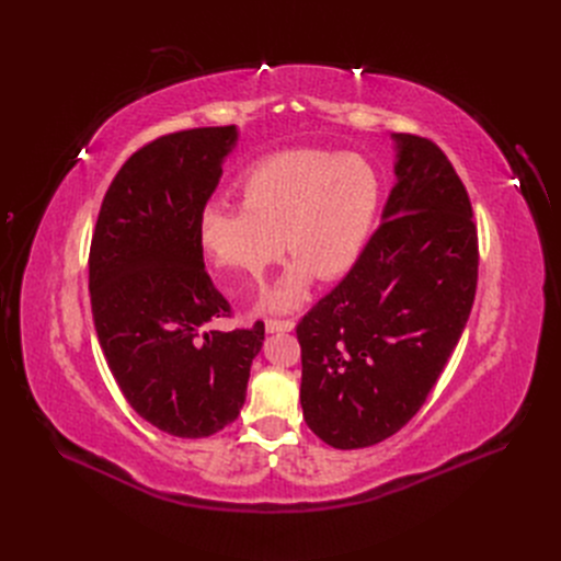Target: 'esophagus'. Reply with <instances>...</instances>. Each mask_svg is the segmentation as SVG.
Listing matches in <instances>:
<instances>
[{
	"label": "esophagus",
	"instance_id": "esophagus-1",
	"mask_svg": "<svg viewBox=\"0 0 561 561\" xmlns=\"http://www.w3.org/2000/svg\"><path fill=\"white\" fill-rule=\"evenodd\" d=\"M264 329L266 333H287L295 329V322H291V319H266Z\"/></svg>",
	"mask_w": 561,
	"mask_h": 561
}]
</instances>
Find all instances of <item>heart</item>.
<instances>
[{
    "instance_id": "heart-1",
    "label": "heart",
    "mask_w": 561,
    "mask_h": 561,
    "mask_svg": "<svg viewBox=\"0 0 561 561\" xmlns=\"http://www.w3.org/2000/svg\"><path fill=\"white\" fill-rule=\"evenodd\" d=\"M237 192L239 205H205L201 247L230 291L262 283L285 247L295 262L264 299L274 310L299 306L312 276L333 280L350 272L381 207L377 169L352 152L270 154L244 171Z\"/></svg>"
}]
</instances>
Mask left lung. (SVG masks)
Returning a JSON list of instances; mask_svg holds the SVG:
<instances>
[{"label": "left lung", "mask_w": 561, "mask_h": 561, "mask_svg": "<svg viewBox=\"0 0 561 561\" xmlns=\"http://www.w3.org/2000/svg\"><path fill=\"white\" fill-rule=\"evenodd\" d=\"M392 139L383 224L297 327L304 417L335 449L377 445L420 411L474 301L477 228L461 178L434 141Z\"/></svg>", "instance_id": "8db88e82"}]
</instances>
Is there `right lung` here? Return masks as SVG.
I'll return each instance as SVG.
<instances>
[{
    "label": "right lung",
    "instance_id": "1",
    "mask_svg": "<svg viewBox=\"0 0 561 561\" xmlns=\"http://www.w3.org/2000/svg\"><path fill=\"white\" fill-rule=\"evenodd\" d=\"M237 127L164 135L104 194L89 253L98 340L127 404L159 432L205 438L244 407L264 324L217 331L230 304L205 272L198 221Z\"/></svg>",
    "mask_w": 561,
    "mask_h": 561
}]
</instances>
